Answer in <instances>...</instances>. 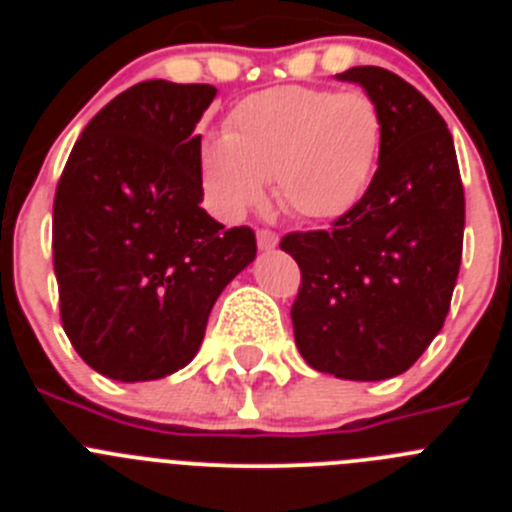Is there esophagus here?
<instances>
[{"label": "esophagus", "mask_w": 512, "mask_h": 512, "mask_svg": "<svg viewBox=\"0 0 512 512\" xmlns=\"http://www.w3.org/2000/svg\"><path fill=\"white\" fill-rule=\"evenodd\" d=\"M256 241H259L261 251H274L279 246V235L271 233V230H259L256 233Z\"/></svg>", "instance_id": "obj_1"}]
</instances>
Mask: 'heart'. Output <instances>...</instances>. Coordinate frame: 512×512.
Listing matches in <instances>:
<instances>
[{
	"label": "heart",
	"instance_id": "b5f03b06",
	"mask_svg": "<svg viewBox=\"0 0 512 512\" xmlns=\"http://www.w3.org/2000/svg\"><path fill=\"white\" fill-rule=\"evenodd\" d=\"M382 143V112L364 92L277 87L243 99L223 138L200 153L202 189L212 210L238 220L277 197L307 220L348 212L372 182Z\"/></svg>",
	"mask_w": 512,
	"mask_h": 512
}]
</instances>
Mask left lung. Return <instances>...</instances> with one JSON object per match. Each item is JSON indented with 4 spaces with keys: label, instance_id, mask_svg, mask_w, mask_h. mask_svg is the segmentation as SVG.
Instances as JSON below:
<instances>
[{
    "label": "left lung",
    "instance_id": "obj_1",
    "mask_svg": "<svg viewBox=\"0 0 512 512\" xmlns=\"http://www.w3.org/2000/svg\"><path fill=\"white\" fill-rule=\"evenodd\" d=\"M382 112L372 184L330 230L282 238L300 264L292 305L302 359L338 379L408 372L443 328L464 243L454 138L423 94L379 66L336 74Z\"/></svg>",
    "mask_w": 512,
    "mask_h": 512
}]
</instances>
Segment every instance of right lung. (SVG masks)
<instances>
[{"label": "right lung", "mask_w": 512, "mask_h": 512, "mask_svg": "<svg viewBox=\"0 0 512 512\" xmlns=\"http://www.w3.org/2000/svg\"><path fill=\"white\" fill-rule=\"evenodd\" d=\"M210 84L151 79L89 120L53 200L61 323L76 354L117 382H151L197 356L225 287L256 259L251 228L200 207Z\"/></svg>", "instance_id": "1"}]
</instances>
